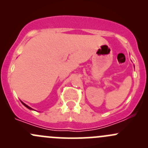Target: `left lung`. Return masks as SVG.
Masks as SVG:
<instances>
[{"label":"left lung","mask_w":148,"mask_h":148,"mask_svg":"<svg viewBox=\"0 0 148 148\" xmlns=\"http://www.w3.org/2000/svg\"><path fill=\"white\" fill-rule=\"evenodd\" d=\"M134 67H135V66H134Z\"/></svg>","instance_id":"left-lung-1"}]
</instances>
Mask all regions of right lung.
Here are the masks:
<instances>
[{"instance_id": "1", "label": "right lung", "mask_w": 148, "mask_h": 148, "mask_svg": "<svg viewBox=\"0 0 148 148\" xmlns=\"http://www.w3.org/2000/svg\"><path fill=\"white\" fill-rule=\"evenodd\" d=\"M21 103H22V104H23V105H24V106H25V107H27V108H28V109H29V110H34V109H32V108H31V107H29V106H28V105H27V104H25V103H23V102H22V101H21Z\"/></svg>"}]
</instances>
